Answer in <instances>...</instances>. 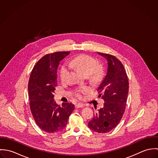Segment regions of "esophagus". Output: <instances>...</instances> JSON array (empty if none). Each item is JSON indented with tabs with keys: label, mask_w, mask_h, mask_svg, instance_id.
I'll list each match as a JSON object with an SVG mask.
<instances>
[{
	"label": "esophagus",
	"mask_w": 158,
	"mask_h": 158,
	"mask_svg": "<svg viewBox=\"0 0 158 158\" xmlns=\"http://www.w3.org/2000/svg\"><path fill=\"white\" fill-rule=\"evenodd\" d=\"M84 105L82 103H77L75 105V108H83Z\"/></svg>",
	"instance_id": "34e87169"
}]
</instances>
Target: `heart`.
<instances>
[{
	"label": "heart",
	"instance_id": "b5f03b06",
	"mask_svg": "<svg viewBox=\"0 0 158 158\" xmlns=\"http://www.w3.org/2000/svg\"><path fill=\"white\" fill-rule=\"evenodd\" d=\"M69 65L71 68L77 69L85 76H89L92 79L95 80L100 79L103 75V70L100 66H98L97 60L88 55H81L77 56L69 63ZM69 66L64 64L61 69L60 78L61 80H66L70 69ZM89 90L90 89L88 88L80 89L77 91V96L81 98L83 94Z\"/></svg>",
	"mask_w": 158,
	"mask_h": 158
}]
</instances>
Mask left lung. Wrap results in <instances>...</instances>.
<instances>
[{
  "mask_svg": "<svg viewBox=\"0 0 158 158\" xmlns=\"http://www.w3.org/2000/svg\"><path fill=\"white\" fill-rule=\"evenodd\" d=\"M108 62L107 73L97 90L105 103L88 123L90 130L99 133L110 132L120 122L125 111L129 83L126 70L114 56L97 52Z\"/></svg>",
  "mask_w": 158,
  "mask_h": 158,
  "instance_id": "1",
  "label": "left lung"
}]
</instances>
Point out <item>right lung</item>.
<instances>
[{"instance_id": "obj_1", "label": "right lung", "mask_w": 158, "mask_h": 158, "mask_svg": "<svg viewBox=\"0 0 158 158\" xmlns=\"http://www.w3.org/2000/svg\"><path fill=\"white\" fill-rule=\"evenodd\" d=\"M69 53L59 52L45 55L35 64L29 78L31 112L36 123L48 133L63 130L75 108L71 103H63L60 106L53 98L57 86V68L60 61Z\"/></svg>"}]
</instances>
